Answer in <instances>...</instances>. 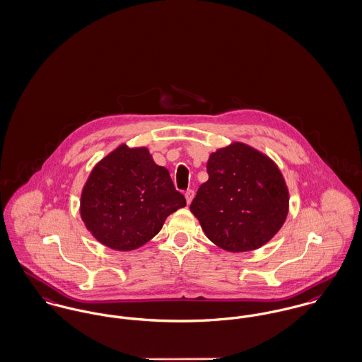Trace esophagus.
I'll return each mask as SVG.
<instances>
[{
  "label": "esophagus",
  "mask_w": 362,
  "mask_h": 362,
  "mask_svg": "<svg viewBox=\"0 0 362 362\" xmlns=\"http://www.w3.org/2000/svg\"><path fill=\"white\" fill-rule=\"evenodd\" d=\"M185 197H186L187 204H192V201H193V198H194V190H187V192L185 193Z\"/></svg>",
  "instance_id": "esophagus-1"
}]
</instances>
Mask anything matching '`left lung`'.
Wrapping results in <instances>:
<instances>
[{"label":"left lung","instance_id":"left-lung-1","mask_svg":"<svg viewBox=\"0 0 362 362\" xmlns=\"http://www.w3.org/2000/svg\"><path fill=\"white\" fill-rule=\"evenodd\" d=\"M209 179L190 211L205 235L228 252H250L267 244L289 211V192L277 164L243 141L212 153Z\"/></svg>","mask_w":362,"mask_h":362}]
</instances>
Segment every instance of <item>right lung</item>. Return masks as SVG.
Segmentation results:
<instances>
[{"label":"right lung","instance_id":"obj_1","mask_svg":"<svg viewBox=\"0 0 362 362\" xmlns=\"http://www.w3.org/2000/svg\"><path fill=\"white\" fill-rule=\"evenodd\" d=\"M186 206L169 170L154 163L147 147L118 146L90 170L80 215L88 231L114 250H138Z\"/></svg>","mask_w":362,"mask_h":362}]
</instances>
